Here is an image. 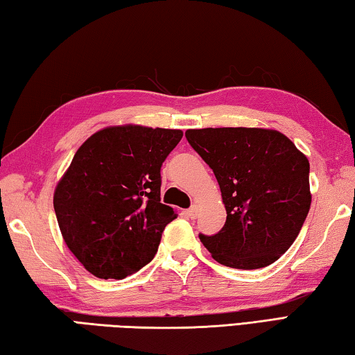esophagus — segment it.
Instances as JSON below:
<instances>
[{"instance_id": "1", "label": "esophagus", "mask_w": 355, "mask_h": 355, "mask_svg": "<svg viewBox=\"0 0 355 355\" xmlns=\"http://www.w3.org/2000/svg\"><path fill=\"white\" fill-rule=\"evenodd\" d=\"M187 215H189L191 219H195L198 216V205H191L189 210H187Z\"/></svg>"}]
</instances>
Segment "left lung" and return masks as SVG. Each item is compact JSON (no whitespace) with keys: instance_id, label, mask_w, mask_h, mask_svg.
<instances>
[{"instance_id":"8db88e82","label":"left lung","mask_w":355,"mask_h":355,"mask_svg":"<svg viewBox=\"0 0 355 355\" xmlns=\"http://www.w3.org/2000/svg\"><path fill=\"white\" fill-rule=\"evenodd\" d=\"M185 137L215 173L227 219L199 239L213 259L261 269L286 253L311 209L309 160L275 130H187Z\"/></svg>"}]
</instances>
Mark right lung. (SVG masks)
<instances>
[{
    "label": "right lung",
    "mask_w": 355,
    "mask_h": 355,
    "mask_svg": "<svg viewBox=\"0 0 355 355\" xmlns=\"http://www.w3.org/2000/svg\"><path fill=\"white\" fill-rule=\"evenodd\" d=\"M180 130L110 126L77 150L53 193L66 245L97 278L122 279L155 258L178 215L160 202V166Z\"/></svg>",
    "instance_id": "add662e5"
}]
</instances>
